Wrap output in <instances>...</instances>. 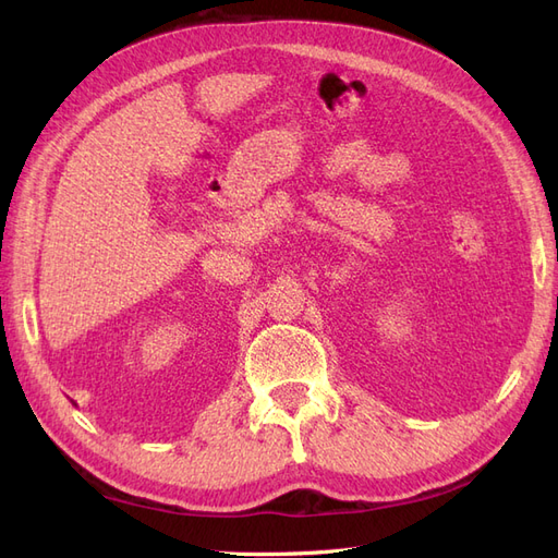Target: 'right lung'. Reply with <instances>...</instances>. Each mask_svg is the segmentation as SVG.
<instances>
[{"label": "right lung", "mask_w": 558, "mask_h": 558, "mask_svg": "<svg viewBox=\"0 0 558 558\" xmlns=\"http://www.w3.org/2000/svg\"><path fill=\"white\" fill-rule=\"evenodd\" d=\"M74 404H76V402H74Z\"/></svg>", "instance_id": "right-lung-1"}]
</instances>
